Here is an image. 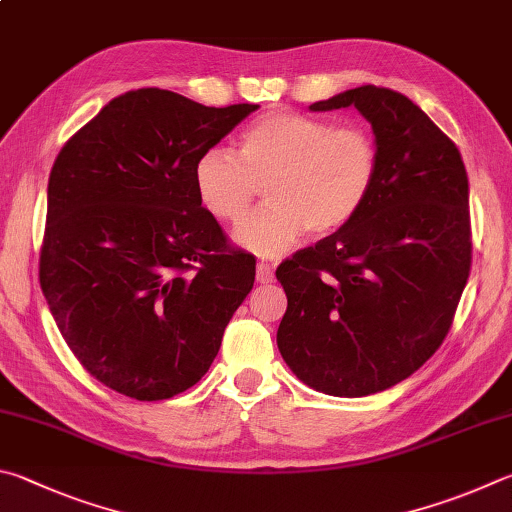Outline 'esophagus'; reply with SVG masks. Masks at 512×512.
I'll return each mask as SVG.
<instances>
[{"mask_svg": "<svg viewBox=\"0 0 512 512\" xmlns=\"http://www.w3.org/2000/svg\"><path fill=\"white\" fill-rule=\"evenodd\" d=\"M275 280V273H273V266L268 262H259L257 264V282L259 284H271Z\"/></svg>", "mask_w": 512, "mask_h": 512, "instance_id": "esophagus-1", "label": "esophagus"}]
</instances>
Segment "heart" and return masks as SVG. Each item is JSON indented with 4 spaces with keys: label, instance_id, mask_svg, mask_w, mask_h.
<instances>
[{
    "label": "heart",
    "instance_id": "1",
    "mask_svg": "<svg viewBox=\"0 0 512 512\" xmlns=\"http://www.w3.org/2000/svg\"><path fill=\"white\" fill-rule=\"evenodd\" d=\"M378 145L367 129L273 111L239 138L237 154L210 147L194 163V190L219 221H237L266 185L268 206L235 228V241L277 257L306 232L329 235L365 208L378 176Z\"/></svg>",
    "mask_w": 512,
    "mask_h": 512
}]
</instances>
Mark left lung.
<instances>
[{"label": "left lung", "mask_w": 512, "mask_h": 512, "mask_svg": "<svg viewBox=\"0 0 512 512\" xmlns=\"http://www.w3.org/2000/svg\"><path fill=\"white\" fill-rule=\"evenodd\" d=\"M356 107L378 145L365 208L280 264L288 297L277 347L318 392L358 398L394 387L448 336L470 275L468 174L461 154L414 102L356 87L311 111Z\"/></svg>", "instance_id": "left-lung-1"}]
</instances>
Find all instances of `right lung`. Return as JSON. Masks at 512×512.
Returning a JSON list of instances; mask_svg holds the SVG:
<instances>
[{"instance_id": "right-lung-1", "label": "right lung", "mask_w": 512, "mask_h": 512, "mask_svg": "<svg viewBox=\"0 0 512 512\" xmlns=\"http://www.w3.org/2000/svg\"><path fill=\"white\" fill-rule=\"evenodd\" d=\"M259 105L136 89L62 147L49 176L40 284L91 376L136 401L197 385L255 282L201 206L194 163Z\"/></svg>"}]
</instances>
